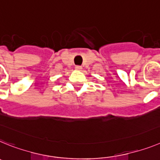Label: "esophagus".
I'll return each instance as SVG.
<instances>
[{"instance_id":"34e87169","label":"esophagus","mask_w":160,"mask_h":160,"mask_svg":"<svg viewBox=\"0 0 160 160\" xmlns=\"http://www.w3.org/2000/svg\"><path fill=\"white\" fill-rule=\"evenodd\" d=\"M82 66H79V65H77V66H75V69H76V70H78V71L82 70Z\"/></svg>"}]
</instances>
